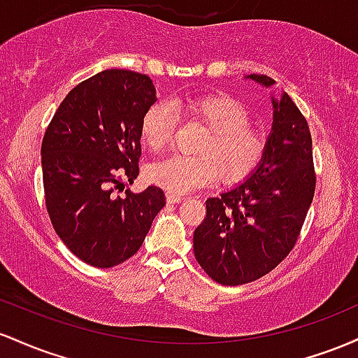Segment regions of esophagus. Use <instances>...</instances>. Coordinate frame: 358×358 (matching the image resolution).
I'll return each instance as SVG.
<instances>
[{"label": "esophagus", "instance_id": "34e87169", "mask_svg": "<svg viewBox=\"0 0 358 358\" xmlns=\"http://www.w3.org/2000/svg\"><path fill=\"white\" fill-rule=\"evenodd\" d=\"M184 199H186V198H182V196H178V194H172V192H167V203H169V204L182 203Z\"/></svg>", "mask_w": 358, "mask_h": 358}]
</instances>
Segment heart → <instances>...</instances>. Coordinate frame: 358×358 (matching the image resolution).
<instances>
[{
    "instance_id": "obj_1",
    "label": "heart",
    "mask_w": 358,
    "mask_h": 358,
    "mask_svg": "<svg viewBox=\"0 0 358 358\" xmlns=\"http://www.w3.org/2000/svg\"><path fill=\"white\" fill-rule=\"evenodd\" d=\"M176 110L198 120L208 128V136L198 148L199 157L172 155L147 169V179L172 194H187L220 178L224 184H236L254 174L266 152L260 131L248 127L243 104L224 92L176 99ZM176 113L171 104L155 103L143 113L140 123L142 142L159 152L171 143Z\"/></svg>"
}]
</instances>
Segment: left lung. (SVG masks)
Wrapping results in <instances>:
<instances>
[{"label": "left lung", "instance_id": "1", "mask_svg": "<svg viewBox=\"0 0 358 358\" xmlns=\"http://www.w3.org/2000/svg\"><path fill=\"white\" fill-rule=\"evenodd\" d=\"M245 79L272 87L274 79ZM272 128L254 174L218 198L206 199V218L194 230L196 260L213 280L240 286L268 274L298 240L315 196L308 122L287 92L271 94Z\"/></svg>", "mask_w": 358, "mask_h": 358}]
</instances>
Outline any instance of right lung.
<instances>
[{
    "instance_id": "obj_1",
    "label": "right lung",
    "mask_w": 358,
    "mask_h": 358,
    "mask_svg": "<svg viewBox=\"0 0 358 358\" xmlns=\"http://www.w3.org/2000/svg\"><path fill=\"white\" fill-rule=\"evenodd\" d=\"M157 101L145 74L108 69L71 90L42 142V174L52 227L76 257L98 268L138 252L166 206L157 186L122 191L138 176L140 123Z\"/></svg>"
}]
</instances>
